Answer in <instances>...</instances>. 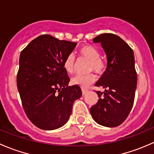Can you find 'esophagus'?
<instances>
[{"label": "esophagus", "instance_id": "esophagus-1", "mask_svg": "<svg viewBox=\"0 0 154 154\" xmlns=\"http://www.w3.org/2000/svg\"><path fill=\"white\" fill-rule=\"evenodd\" d=\"M88 91V89H86V88H82V93H83V95H84V94H86Z\"/></svg>", "mask_w": 154, "mask_h": 154}]
</instances>
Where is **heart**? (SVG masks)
<instances>
[{"instance_id":"heart-1","label":"heart","mask_w":154,"mask_h":154,"mask_svg":"<svg viewBox=\"0 0 154 154\" xmlns=\"http://www.w3.org/2000/svg\"><path fill=\"white\" fill-rule=\"evenodd\" d=\"M80 56L89 60V70L97 74H101L105 69V63L100 58V52L97 48L91 45L83 46L79 51ZM64 68L68 73H72L74 69V57L73 54L68 55L64 62ZM95 77L94 74H77L71 79V83L82 88H86L94 83Z\"/></svg>"}]
</instances>
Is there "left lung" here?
<instances>
[{
	"mask_svg": "<svg viewBox=\"0 0 154 154\" xmlns=\"http://www.w3.org/2000/svg\"><path fill=\"white\" fill-rule=\"evenodd\" d=\"M93 42L100 43L107 64L95 83L104 91H97L99 100L91 107L90 113L98 125L118 127L127 119L134 102L137 85L134 54L122 38L112 33L100 34L93 38Z\"/></svg>",
	"mask_w": 154,
	"mask_h": 154,
	"instance_id": "1",
	"label": "left lung"
}]
</instances>
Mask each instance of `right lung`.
Wrapping results in <instances>:
<instances>
[{
	"mask_svg": "<svg viewBox=\"0 0 154 154\" xmlns=\"http://www.w3.org/2000/svg\"><path fill=\"white\" fill-rule=\"evenodd\" d=\"M77 43L42 35L31 41L20 54L17 86L26 115L42 130H53L66 125L74 102L82 91L69 86L64 68L66 57Z\"/></svg>",
	"mask_w": 154,
	"mask_h": 154,
	"instance_id": "right-lung-1",
	"label": "right lung"
}]
</instances>
